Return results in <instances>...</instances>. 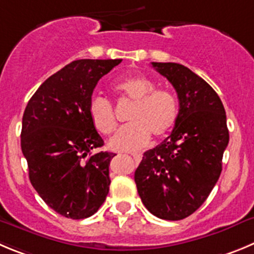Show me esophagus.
<instances>
[{"label": "esophagus", "mask_w": 254, "mask_h": 254, "mask_svg": "<svg viewBox=\"0 0 254 254\" xmlns=\"http://www.w3.org/2000/svg\"><path fill=\"white\" fill-rule=\"evenodd\" d=\"M132 158H134V160H135V163H136V164H138V163H140V160H141L140 154L134 153V154H132Z\"/></svg>", "instance_id": "1"}]
</instances>
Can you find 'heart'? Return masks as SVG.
Segmentation results:
<instances>
[{
  "label": "heart",
  "mask_w": 254,
  "mask_h": 254,
  "mask_svg": "<svg viewBox=\"0 0 254 254\" xmlns=\"http://www.w3.org/2000/svg\"><path fill=\"white\" fill-rule=\"evenodd\" d=\"M155 82L145 75H130L116 81L113 89L124 101L132 104L127 122L109 141L115 151H131L149 143L150 135L163 138L174 127L178 118V103L165 89H155ZM90 122L100 134L109 135L116 129L113 105L106 99L95 96L87 108Z\"/></svg>",
  "instance_id": "obj_1"
}]
</instances>
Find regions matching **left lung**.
<instances>
[{"label":"left lung","instance_id":"8db88e82","mask_svg":"<svg viewBox=\"0 0 254 254\" xmlns=\"http://www.w3.org/2000/svg\"><path fill=\"white\" fill-rule=\"evenodd\" d=\"M151 65L174 86L179 113L172 134L144 153L134 179L151 214L181 220L205 202L219 179L229 141L226 110L213 87L188 67Z\"/></svg>","mask_w":254,"mask_h":254}]
</instances>
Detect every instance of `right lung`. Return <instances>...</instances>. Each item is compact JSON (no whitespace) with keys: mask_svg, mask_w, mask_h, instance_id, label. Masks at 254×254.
I'll list each match as a JSON object with an SVG mask.
<instances>
[{"mask_svg":"<svg viewBox=\"0 0 254 254\" xmlns=\"http://www.w3.org/2000/svg\"><path fill=\"white\" fill-rule=\"evenodd\" d=\"M120 63L72 61L37 89L23 113L21 149L31 184L50 208L66 218L90 217L109 193V165L116 154H92L104 140L87 108L99 80Z\"/></svg>","mask_w":254,"mask_h":254,"instance_id":"obj_1","label":"right lung"}]
</instances>
